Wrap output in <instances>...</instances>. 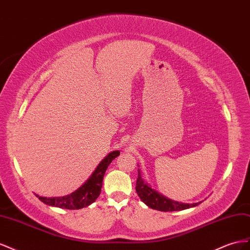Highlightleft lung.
I'll return each instance as SVG.
<instances>
[{
	"label": "left lung",
	"instance_id": "1",
	"mask_svg": "<svg viewBox=\"0 0 250 250\" xmlns=\"http://www.w3.org/2000/svg\"><path fill=\"white\" fill-rule=\"evenodd\" d=\"M136 192L141 199V201L146 204L148 208H151L156 210L160 211H176V210H183L190 208H195L201 202L197 203H182L170 200L167 197L161 195L160 192L152 188L151 185H148L146 181H145L141 176L140 169H138V178L136 181Z\"/></svg>",
	"mask_w": 250,
	"mask_h": 250
}]
</instances>
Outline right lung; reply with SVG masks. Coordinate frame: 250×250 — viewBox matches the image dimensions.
Masks as SVG:
<instances>
[{
  "label": "right lung",
  "instance_id": "right-lung-1",
  "mask_svg": "<svg viewBox=\"0 0 250 250\" xmlns=\"http://www.w3.org/2000/svg\"><path fill=\"white\" fill-rule=\"evenodd\" d=\"M119 151H113L106 155L104 158L97 166L95 170L90 176L89 179L85 181L81 188H78L75 191L71 192L70 195L62 197H41L35 194L42 202L47 205L55 206V208H65V209H81L87 208L93 203L98 198L102 191L103 180L106 168L110 163L119 156Z\"/></svg>",
  "mask_w": 250,
  "mask_h": 250
}]
</instances>
